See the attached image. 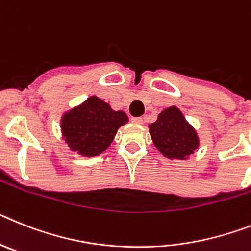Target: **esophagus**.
<instances>
[{
  "mask_svg": "<svg viewBox=\"0 0 251 251\" xmlns=\"http://www.w3.org/2000/svg\"><path fill=\"white\" fill-rule=\"evenodd\" d=\"M131 121L134 124H139V125L143 124V119H141V117H131Z\"/></svg>",
  "mask_w": 251,
  "mask_h": 251,
  "instance_id": "obj_1",
  "label": "esophagus"
}]
</instances>
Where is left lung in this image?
I'll list each match as a JSON object with an SVG mask.
<instances>
[{"label": "left lung", "instance_id": "obj_1", "mask_svg": "<svg viewBox=\"0 0 251 251\" xmlns=\"http://www.w3.org/2000/svg\"><path fill=\"white\" fill-rule=\"evenodd\" d=\"M150 136L156 149L169 159L184 160L198 148L197 132L176 106L165 108L158 120L149 125Z\"/></svg>", "mask_w": 251, "mask_h": 251}]
</instances>
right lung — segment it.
<instances>
[{
	"label": "right lung",
	"mask_w": 251,
	"mask_h": 251,
	"mask_svg": "<svg viewBox=\"0 0 251 251\" xmlns=\"http://www.w3.org/2000/svg\"><path fill=\"white\" fill-rule=\"evenodd\" d=\"M127 121L124 111H113L110 104L92 96L64 113L62 131L71 150L83 156H97L110 147L117 128Z\"/></svg>",
	"instance_id": "1"
}]
</instances>
